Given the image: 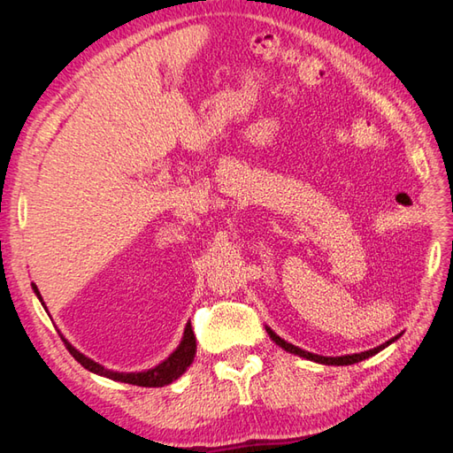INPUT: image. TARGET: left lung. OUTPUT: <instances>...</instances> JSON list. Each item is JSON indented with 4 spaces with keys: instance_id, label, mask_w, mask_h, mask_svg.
I'll return each instance as SVG.
<instances>
[{
    "instance_id": "obj_1",
    "label": "left lung",
    "mask_w": 453,
    "mask_h": 453,
    "mask_svg": "<svg viewBox=\"0 0 453 453\" xmlns=\"http://www.w3.org/2000/svg\"><path fill=\"white\" fill-rule=\"evenodd\" d=\"M266 333H268V336H271V339L280 346V349H284L286 352H290V354H296V356H300V358H305V360H311V362H317V364H325V365H350V364H358V362H362V360H365V358H372V356H375L378 352H381L383 349H388V346L391 344V342H395L399 336L403 334V333H399V334H395L393 336V339H389L388 342H383V344H380V346H375V349H370V350H364V352H358V354H344V356H321V354H313V352H307V350H302L300 346H296V344H292V342H288V341H284V339H280V336H278L271 326H266Z\"/></svg>"
}]
</instances>
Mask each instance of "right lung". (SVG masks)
I'll return each instance as SVG.
<instances>
[{
    "instance_id": "obj_1",
    "label": "right lung",
    "mask_w": 453,
    "mask_h": 453,
    "mask_svg": "<svg viewBox=\"0 0 453 453\" xmlns=\"http://www.w3.org/2000/svg\"><path fill=\"white\" fill-rule=\"evenodd\" d=\"M31 286H33V292L38 297V302H41L42 307L46 310L44 300H42L41 292H38L36 284L33 282ZM46 313H48V310H46ZM58 333H60V331H58ZM60 336H62V341L65 344V349L70 350V354L83 365L85 370H89V372L97 373V375H103V378L122 381V383H132V386H140V388L169 386V383L179 380L180 375L187 372V368L192 362H195V356H196V339H195V333H192L190 323H187L185 333H182V339H180L177 349L169 354V358H165L157 365H153V368H150V370H142V372H114V370L104 368V365L91 360L89 356H85L83 352L75 349V346L70 341H67L62 333H60Z\"/></svg>"
}]
</instances>
